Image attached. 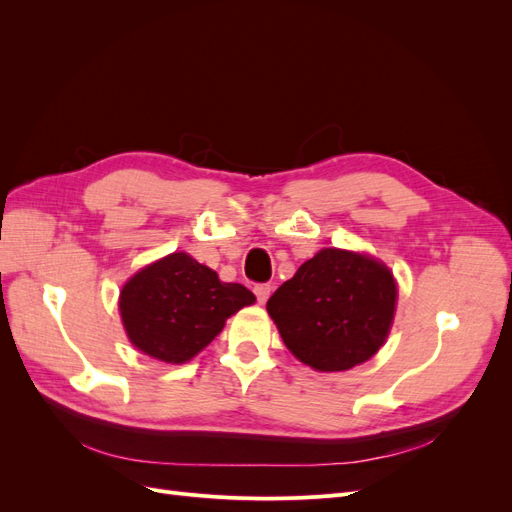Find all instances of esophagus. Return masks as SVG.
I'll return each mask as SVG.
<instances>
[{
    "label": "esophagus",
    "mask_w": 512,
    "mask_h": 512,
    "mask_svg": "<svg viewBox=\"0 0 512 512\" xmlns=\"http://www.w3.org/2000/svg\"><path fill=\"white\" fill-rule=\"evenodd\" d=\"M254 294H256L258 303H265L269 299V294H271V286L269 284H256Z\"/></svg>",
    "instance_id": "34e87169"
}]
</instances>
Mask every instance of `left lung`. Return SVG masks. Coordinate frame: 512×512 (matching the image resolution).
<instances>
[{
	"mask_svg": "<svg viewBox=\"0 0 512 512\" xmlns=\"http://www.w3.org/2000/svg\"><path fill=\"white\" fill-rule=\"evenodd\" d=\"M395 303L389 267L365 254L324 247L273 292L267 312L301 363L346 371L382 348Z\"/></svg>",
	"mask_w": 512,
	"mask_h": 512,
	"instance_id": "1",
	"label": "left lung"
}]
</instances>
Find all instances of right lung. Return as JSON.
<instances>
[{
	"label": "right lung",
	"mask_w": 512,
	"mask_h": 512,
	"mask_svg": "<svg viewBox=\"0 0 512 512\" xmlns=\"http://www.w3.org/2000/svg\"><path fill=\"white\" fill-rule=\"evenodd\" d=\"M254 294L220 282L190 254L175 252L132 275L119 294V312L134 348L164 363H185L207 348Z\"/></svg>",
	"instance_id": "right-lung-1"
}]
</instances>
